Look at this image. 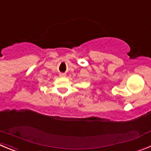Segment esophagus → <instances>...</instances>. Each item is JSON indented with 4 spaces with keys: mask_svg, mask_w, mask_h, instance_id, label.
<instances>
[{
    "mask_svg": "<svg viewBox=\"0 0 151 151\" xmlns=\"http://www.w3.org/2000/svg\"><path fill=\"white\" fill-rule=\"evenodd\" d=\"M60 77H66V73H60Z\"/></svg>",
    "mask_w": 151,
    "mask_h": 151,
    "instance_id": "1",
    "label": "esophagus"
}]
</instances>
